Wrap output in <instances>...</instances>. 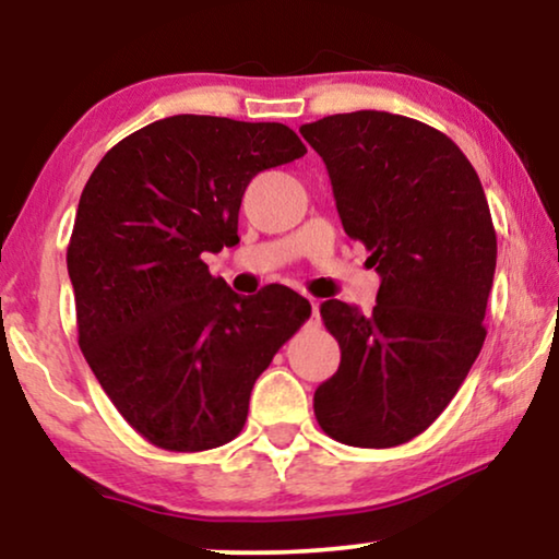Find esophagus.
I'll list each match as a JSON object with an SVG mask.
<instances>
[{"instance_id":"esophagus-1","label":"esophagus","mask_w":559,"mask_h":559,"mask_svg":"<svg viewBox=\"0 0 559 559\" xmlns=\"http://www.w3.org/2000/svg\"><path fill=\"white\" fill-rule=\"evenodd\" d=\"M308 300H310V308H312V318H316V320H318V310H320V302L316 300V297H308Z\"/></svg>"}]
</instances>
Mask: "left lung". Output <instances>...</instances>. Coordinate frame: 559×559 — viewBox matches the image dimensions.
Segmentation results:
<instances>
[{
    "label": "left lung",
    "instance_id": "obj_1",
    "mask_svg": "<svg viewBox=\"0 0 559 559\" xmlns=\"http://www.w3.org/2000/svg\"><path fill=\"white\" fill-rule=\"evenodd\" d=\"M300 134L381 277L371 316L320 305L341 366L316 389L318 425L346 445H402L442 415L486 341L496 270L486 193L461 147L417 119L333 114Z\"/></svg>",
    "mask_w": 559,
    "mask_h": 559
}]
</instances>
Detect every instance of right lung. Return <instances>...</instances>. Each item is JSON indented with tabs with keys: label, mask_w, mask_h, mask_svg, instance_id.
Here are the masks:
<instances>
[{
	"label": "right lung",
	"mask_w": 559,
	"mask_h": 559,
	"mask_svg": "<svg viewBox=\"0 0 559 559\" xmlns=\"http://www.w3.org/2000/svg\"><path fill=\"white\" fill-rule=\"evenodd\" d=\"M277 121L178 114L106 152L68 243L79 346L119 415L173 453L231 442L310 302L270 285L241 297L203 262L239 241L254 175L305 155Z\"/></svg>",
	"instance_id": "add662e5"
}]
</instances>
